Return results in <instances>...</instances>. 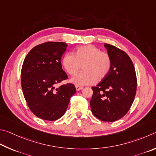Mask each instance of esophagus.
I'll list each match as a JSON object with an SVG mask.
<instances>
[{
    "instance_id": "34e87169",
    "label": "esophagus",
    "mask_w": 156,
    "mask_h": 156,
    "mask_svg": "<svg viewBox=\"0 0 156 156\" xmlns=\"http://www.w3.org/2000/svg\"><path fill=\"white\" fill-rule=\"evenodd\" d=\"M75 88L76 90V91H80L81 90H82L83 88L82 86H75Z\"/></svg>"
}]
</instances>
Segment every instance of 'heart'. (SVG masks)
Returning <instances> with one entry per match:
<instances>
[{"label": "heart", "mask_w": 156, "mask_h": 156, "mask_svg": "<svg viewBox=\"0 0 156 156\" xmlns=\"http://www.w3.org/2000/svg\"><path fill=\"white\" fill-rule=\"evenodd\" d=\"M62 64L70 75H76L83 66L84 71L71 79V82L77 86H86L105 78L110 71L112 60L108 53L89 44L77 48L73 54H66Z\"/></svg>", "instance_id": "b5f03b06"}]
</instances>
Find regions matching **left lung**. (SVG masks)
<instances>
[{
  "instance_id": "8db88e82",
  "label": "left lung",
  "mask_w": 156,
  "mask_h": 156,
  "mask_svg": "<svg viewBox=\"0 0 156 156\" xmlns=\"http://www.w3.org/2000/svg\"><path fill=\"white\" fill-rule=\"evenodd\" d=\"M104 46L111 57V69L105 78L92 88L93 94L90 104L97 119L114 122L129 110L136 93L137 79L129 55L113 45Z\"/></svg>"
}]
</instances>
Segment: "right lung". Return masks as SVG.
Returning <instances> with one entry per match:
<instances>
[{
  "label": "right lung",
  "instance_id": "add662e5",
  "mask_svg": "<svg viewBox=\"0 0 156 156\" xmlns=\"http://www.w3.org/2000/svg\"><path fill=\"white\" fill-rule=\"evenodd\" d=\"M68 45L47 42L35 46L27 54L21 70L23 92L31 111L40 119L55 121L64 115L75 86L66 83L55 88V84L68 79L62 69L61 58Z\"/></svg>",
  "mask_w": 156,
  "mask_h": 156
}]
</instances>
